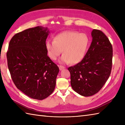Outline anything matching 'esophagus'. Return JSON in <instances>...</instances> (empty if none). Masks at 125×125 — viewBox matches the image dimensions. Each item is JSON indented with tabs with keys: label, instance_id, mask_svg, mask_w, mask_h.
Segmentation results:
<instances>
[{
	"label": "esophagus",
	"instance_id": "obj_1",
	"mask_svg": "<svg viewBox=\"0 0 125 125\" xmlns=\"http://www.w3.org/2000/svg\"><path fill=\"white\" fill-rule=\"evenodd\" d=\"M58 67H59V69L60 70H62L63 69H64L65 68V67H63V66H62V65H59Z\"/></svg>",
	"mask_w": 125,
	"mask_h": 125
}]
</instances>
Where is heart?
Instances as JSON below:
<instances>
[{"mask_svg":"<svg viewBox=\"0 0 125 125\" xmlns=\"http://www.w3.org/2000/svg\"><path fill=\"white\" fill-rule=\"evenodd\" d=\"M89 44V39L86 34L67 31L58 34L54 41L47 40L46 47L48 56L52 60H56L63 50L61 62L77 63L84 58Z\"/></svg>","mask_w":125,"mask_h":125,"instance_id":"obj_1","label":"heart"}]
</instances>
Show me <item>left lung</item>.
I'll return each mask as SVG.
<instances>
[{"instance_id": "1", "label": "left lung", "mask_w": 125, "mask_h": 125, "mask_svg": "<svg viewBox=\"0 0 125 125\" xmlns=\"http://www.w3.org/2000/svg\"><path fill=\"white\" fill-rule=\"evenodd\" d=\"M92 41L83 59L68 68L73 89L84 97L91 96L102 88L110 77L113 49L107 37L101 31L93 30Z\"/></svg>"}]
</instances>
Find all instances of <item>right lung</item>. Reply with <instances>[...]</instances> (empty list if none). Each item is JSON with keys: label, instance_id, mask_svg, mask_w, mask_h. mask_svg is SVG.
<instances>
[{"label": "right lung", "instance_id": "1", "mask_svg": "<svg viewBox=\"0 0 125 125\" xmlns=\"http://www.w3.org/2000/svg\"><path fill=\"white\" fill-rule=\"evenodd\" d=\"M50 31L41 26L16 34L7 52L8 68L17 88L27 96L43 100L56 85L59 68L47 55L46 41Z\"/></svg>", "mask_w": 125, "mask_h": 125}]
</instances>
